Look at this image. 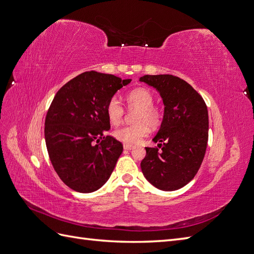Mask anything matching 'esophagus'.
I'll list each match as a JSON object with an SVG mask.
<instances>
[{"mask_svg": "<svg viewBox=\"0 0 254 254\" xmlns=\"http://www.w3.org/2000/svg\"><path fill=\"white\" fill-rule=\"evenodd\" d=\"M123 148H125L126 150H132L134 148V146L128 145V144H125V145H123Z\"/></svg>", "mask_w": 254, "mask_h": 254, "instance_id": "obj_1", "label": "esophagus"}]
</instances>
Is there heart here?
<instances>
[{"label":"heart","mask_w":254,"mask_h":254,"mask_svg":"<svg viewBox=\"0 0 254 254\" xmlns=\"http://www.w3.org/2000/svg\"><path fill=\"white\" fill-rule=\"evenodd\" d=\"M154 94L144 87L134 88L127 93V103L129 109H134V125L126 126L114 131L116 139L125 144H136L144 138L150 128H157L162 121V111L154 105ZM106 114L111 125L118 126L125 116V108L119 98L111 97L106 105Z\"/></svg>","instance_id":"obj_1"}]
</instances>
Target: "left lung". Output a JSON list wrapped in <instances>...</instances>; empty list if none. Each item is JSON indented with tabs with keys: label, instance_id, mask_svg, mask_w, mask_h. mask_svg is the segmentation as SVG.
<instances>
[{
	"label": "left lung",
	"instance_id": "left-lung-1",
	"mask_svg": "<svg viewBox=\"0 0 254 254\" xmlns=\"http://www.w3.org/2000/svg\"><path fill=\"white\" fill-rule=\"evenodd\" d=\"M160 93L164 113L152 138L158 147H146L141 172L156 188L180 190L197 174L209 137L208 108L203 98L186 81L172 74H146L139 78Z\"/></svg>",
	"mask_w": 254,
	"mask_h": 254
}]
</instances>
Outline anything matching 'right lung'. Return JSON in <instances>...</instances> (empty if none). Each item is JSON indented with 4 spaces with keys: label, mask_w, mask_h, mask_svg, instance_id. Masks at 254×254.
I'll use <instances>...</instances> for the list:
<instances>
[{
    "label": "right lung",
    "mask_w": 254,
    "mask_h": 254,
    "mask_svg": "<svg viewBox=\"0 0 254 254\" xmlns=\"http://www.w3.org/2000/svg\"><path fill=\"white\" fill-rule=\"evenodd\" d=\"M131 81L86 71L56 93L45 118V143L54 170L71 190L93 192L113 173L123 146L106 135V105Z\"/></svg>",
    "instance_id": "obj_1"
}]
</instances>
